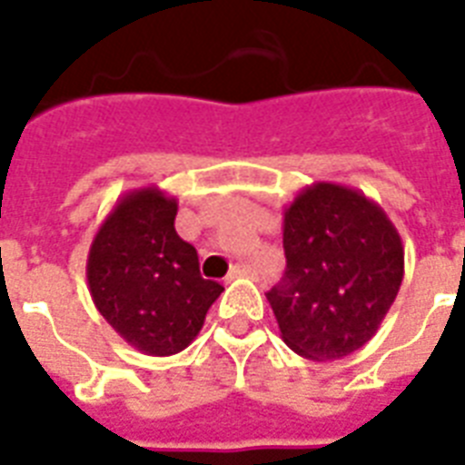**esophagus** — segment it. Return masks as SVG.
Returning <instances> with one entry per match:
<instances>
[{"label": "esophagus", "mask_w": 465, "mask_h": 465, "mask_svg": "<svg viewBox=\"0 0 465 465\" xmlns=\"http://www.w3.org/2000/svg\"><path fill=\"white\" fill-rule=\"evenodd\" d=\"M253 275H255V270L251 268V265H246V262H239V265H233L232 272H229V277H226V280L232 282V280H239V277H253Z\"/></svg>", "instance_id": "34e87169"}]
</instances>
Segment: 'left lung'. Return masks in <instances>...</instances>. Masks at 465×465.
Here are the masks:
<instances>
[{
	"mask_svg": "<svg viewBox=\"0 0 465 465\" xmlns=\"http://www.w3.org/2000/svg\"><path fill=\"white\" fill-rule=\"evenodd\" d=\"M287 270L265 294L290 350L342 360L374 338L405 272L401 233L361 190L318 181L284 207Z\"/></svg>",
	"mask_w": 465,
	"mask_h": 465,
	"instance_id": "obj_1",
	"label": "left lung"
}]
</instances>
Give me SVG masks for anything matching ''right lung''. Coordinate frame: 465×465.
Returning <instances> with one entry per match:
<instances>
[{
	"label": "right lung",
	"mask_w": 465,
	"mask_h": 465,
	"mask_svg": "<svg viewBox=\"0 0 465 465\" xmlns=\"http://www.w3.org/2000/svg\"><path fill=\"white\" fill-rule=\"evenodd\" d=\"M178 200L156 185L127 190L91 241L86 280L98 313L137 352L168 357L203 331L224 287L200 275L175 233Z\"/></svg>",
	"instance_id": "add662e5"
}]
</instances>
